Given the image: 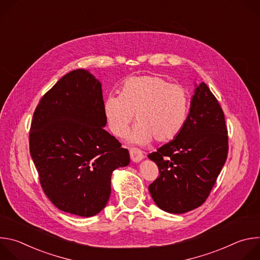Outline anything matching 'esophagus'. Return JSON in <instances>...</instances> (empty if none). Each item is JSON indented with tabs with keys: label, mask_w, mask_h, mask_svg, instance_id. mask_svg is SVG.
I'll list each match as a JSON object with an SVG mask.
<instances>
[{
	"label": "esophagus",
	"mask_w": 260,
	"mask_h": 260,
	"mask_svg": "<svg viewBox=\"0 0 260 260\" xmlns=\"http://www.w3.org/2000/svg\"><path fill=\"white\" fill-rule=\"evenodd\" d=\"M129 155H131V159L134 162H139L140 160H142L144 158L143 152L140 149H138V148H131Z\"/></svg>",
	"instance_id": "esophagus-1"
}]
</instances>
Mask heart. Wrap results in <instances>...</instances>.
Returning a JSON list of instances; mask_svg holds the SVG:
<instances>
[{
	"instance_id": "1",
	"label": "heart",
	"mask_w": 260,
	"mask_h": 260,
	"mask_svg": "<svg viewBox=\"0 0 260 260\" xmlns=\"http://www.w3.org/2000/svg\"><path fill=\"white\" fill-rule=\"evenodd\" d=\"M189 107L187 90L157 75L126 79L119 95H109L104 114L114 136L124 137L136 114L138 123L128 136L132 143L144 145L175 139L186 121Z\"/></svg>"
}]
</instances>
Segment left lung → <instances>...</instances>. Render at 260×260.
Segmentation results:
<instances>
[{
  "instance_id": "obj_1",
  "label": "left lung",
  "mask_w": 260,
  "mask_h": 260,
  "mask_svg": "<svg viewBox=\"0 0 260 260\" xmlns=\"http://www.w3.org/2000/svg\"><path fill=\"white\" fill-rule=\"evenodd\" d=\"M229 152L224 113L206 83L194 89L189 114L171 142L148 155L159 171L149 185L154 203L164 211L182 214L208 199Z\"/></svg>"
}]
</instances>
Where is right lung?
Returning <instances> with one entry per match:
<instances>
[{"label":"right lung","instance_id":"1","mask_svg":"<svg viewBox=\"0 0 260 260\" xmlns=\"http://www.w3.org/2000/svg\"><path fill=\"white\" fill-rule=\"evenodd\" d=\"M102 84L82 69L72 71L37 106L29 153L44 193L59 210L91 217L107 205L111 175L129 153L104 129Z\"/></svg>","mask_w":260,"mask_h":260}]
</instances>
